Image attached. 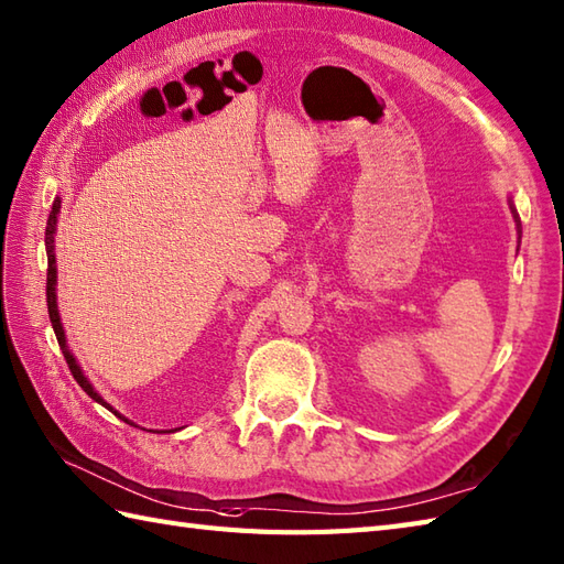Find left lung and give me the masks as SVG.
Returning <instances> with one entry per match:
<instances>
[{
  "label": "left lung",
  "mask_w": 564,
  "mask_h": 564,
  "mask_svg": "<svg viewBox=\"0 0 564 564\" xmlns=\"http://www.w3.org/2000/svg\"><path fill=\"white\" fill-rule=\"evenodd\" d=\"M509 212H512V216H514V223H517V232H519V240H521V220H519V214H517V208H514L512 199H509Z\"/></svg>",
  "instance_id": "1"
}]
</instances>
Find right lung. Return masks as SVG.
<instances>
[{
  "label": "right lung",
  "mask_w": 564,
  "mask_h": 564,
  "mask_svg": "<svg viewBox=\"0 0 564 564\" xmlns=\"http://www.w3.org/2000/svg\"><path fill=\"white\" fill-rule=\"evenodd\" d=\"M59 208H62V196H55V202H52V212H50V218H47V228H45V250H47V314H50V322H52V329H55V336L59 341V348L64 352V360H67L69 370L74 375V379L78 382V387H82L86 394L94 399L96 403L105 405V409L112 411L120 421L134 425L129 417H124L122 413H117L112 405L105 401L98 391L94 389V384L88 382V377L84 375L82 365H78V360L74 358V352L69 350L67 346V334H64V326H62V319H59V307H57V257H55V232H57V218H59ZM139 427V425H134Z\"/></svg>",
  "instance_id": "obj_1"
}]
</instances>
